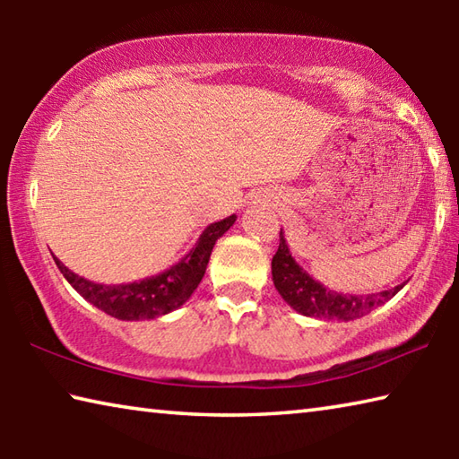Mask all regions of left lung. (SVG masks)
Returning <instances> with one entry per match:
<instances>
[{
    "label": "left lung",
    "mask_w": 459,
    "mask_h": 459,
    "mask_svg": "<svg viewBox=\"0 0 459 459\" xmlns=\"http://www.w3.org/2000/svg\"><path fill=\"white\" fill-rule=\"evenodd\" d=\"M271 273H273L275 290L295 312L328 322H352L356 317L367 316L405 287V283H401L393 290L368 295H351L328 290L291 257L283 229L279 232V248L271 261Z\"/></svg>",
    "instance_id": "1"
}]
</instances>
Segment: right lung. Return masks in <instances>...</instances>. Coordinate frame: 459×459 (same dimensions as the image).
I'll use <instances>...</instances> for the list:
<instances>
[{"instance_id": "1", "label": "right lung", "mask_w": 459, "mask_h": 459, "mask_svg": "<svg viewBox=\"0 0 459 459\" xmlns=\"http://www.w3.org/2000/svg\"><path fill=\"white\" fill-rule=\"evenodd\" d=\"M237 221V214H230L219 222L208 224L202 230L196 245L190 253L182 257L166 271L158 275L145 277L142 281L121 283V285H103L89 281L81 275L73 273L65 263L54 257V263L60 273L79 291L84 299L99 307L100 312L117 317V320L137 322V320H155V317L174 312L196 290L202 277L206 273L208 259H211L212 247L224 232H227Z\"/></svg>"}]
</instances>
